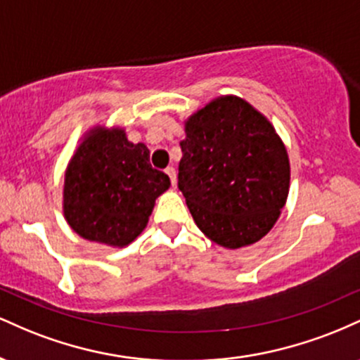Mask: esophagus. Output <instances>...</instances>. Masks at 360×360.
Wrapping results in <instances>:
<instances>
[{
  "mask_svg": "<svg viewBox=\"0 0 360 360\" xmlns=\"http://www.w3.org/2000/svg\"><path fill=\"white\" fill-rule=\"evenodd\" d=\"M166 174L169 176V179H171V184L176 186V169L174 167H167Z\"/></svg>",
  "mask_w": 360,
  "mask_h": 360,
  "instance_id": "1",
  "label": "esophagus"
}]
</instances>
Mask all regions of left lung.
Masks as SVG:
<instances>
[{
  "mask_svg": "<svg viewBox=\"0 0 360 360\" xmlns=\"http://www.w3.org/2000/svg\"><path fill=\"white\" fill-rule=\"evenodd\" d=\"M177 188L198 229L226 249L274 226L289 191V159L269 120L237 96L191 115L181 140Z\"/></svg>",
  "mask_w": 360,
  "mask_h": 360,
  "instance_id": "obj_1",
  "label": "left lung"
}]
</instances>
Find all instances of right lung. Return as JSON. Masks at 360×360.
I'll return each mask as SVG.
<instances>
[{
    "label": "right lung",
    "mask_w": 360,
    "mask_h": 360,
    "mask_svg": "<svg viewBox=\"0 0 360 360\" xmlns=\"http://www.w3.org/2000/svg\"><path fill=\"white\" fill-rule=\"evenodd\" d=\"M169 186L143 143L128 142L120 128L98 127L65 171L64 217L86 240L125 247L146 229L155 198Z\"/></svg>",
    "instance_id": "right-lung-1"
}]
</instances>
